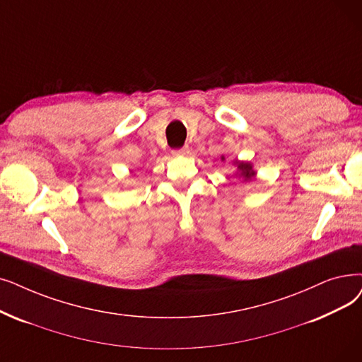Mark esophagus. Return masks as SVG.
Listing matches in <instances>:
<instances>
[{
	"instance_id": "esophagus-1",
	"label": "esophagus",
	"mask_w": 362,
	"mask_h": 362,
	"mask_svg": "<svg viewBox=\"0 0 362 362\" xmlns=\"http://www.w3.org/2000/svg\"><path fill=\"white\" fill-rule=\"evenodd\" d=\"M189 153V148L187 146H183V148H180V149H175L173 151V155L175 156H185V155H187Z\"/></svg>"
}]
</instances>
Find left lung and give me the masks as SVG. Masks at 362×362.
I'll use <instances>...</instances> for the list:
<instances>
[{"label":"left lung","instance_id":"8db88e82","mask_svg":"<svg viewBox=\"0 0 362 362\" xmlns=\"http://www.w3.org/2000/svg\"><path fill=\"white\" fill-rule=\"evenodd\" d=\"M220 160H222V161L225 163V161H226L225 155L220 156ZM232 165L237 167V170L233 171V173H235V176L240 177V179H243V182H251V180H253V179L256 177V175H257V171L255 170L253 164H251L250 161L232 160Z\"/></svg>","mask_w":362,"mask_h":362}]
</instances>
